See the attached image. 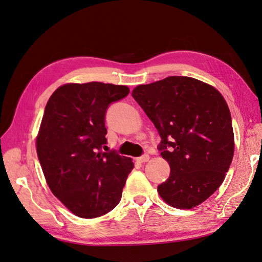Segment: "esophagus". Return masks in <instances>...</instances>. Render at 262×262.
<instances>
[{
	"mask_svg": "<svg viewBox=\"0 0 262 262\" xmlns=\"http://www.w3.org/2000/svg\"><path fill=\"white\" fill-rule=\"evenodd\" d=\"M149 159H150V157L147 155H144L142 157H139V158H137L136 160L139 161V163H146V161H149Z\"/></svg>",
	"mask_w": 262,
	"mask_h": 262,
	"instance_id": "1",
	"label": "esophagus"
}]
</instances>
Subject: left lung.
<instances>
[{
  "mask_svg": "<svg viewBox=\"0 0 262 262\" xmlns=\"http://www.w3.org/2000/svg\"><path fill=\"white\" fill-rule=\"evenodd\" d=\"M132 95L158 129L170 167L159 196L180 210L198 206L222 184L234 157L226 99L213 85L178 75L137 85Z\"/></svg>",
  "mask_w": 262,
  "mask_h": 262,
  "instance_id": "1",
  "label": "left lung"
}]
</instances>
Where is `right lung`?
Here are the masks:
<instances>
[{
	"mask_svg": "<svg viewBox=\"0 0 262 262\" xmlns=\"http://www.w3.org/2000/svg\"><path fill=\"white\" fill-rule=\"evenodd\" d=\"M128 94L129 88L121 84L66 83L46 105L37 157L51 192L79 217L112 211L134 168L128 157L101 151L106 144V108Z\"/></svg>",
	"mask_w": 262,
	"mask_h": 262,
	"instance_id": "right-lung-1",
	"label": "right lung"
}]
</instances>
